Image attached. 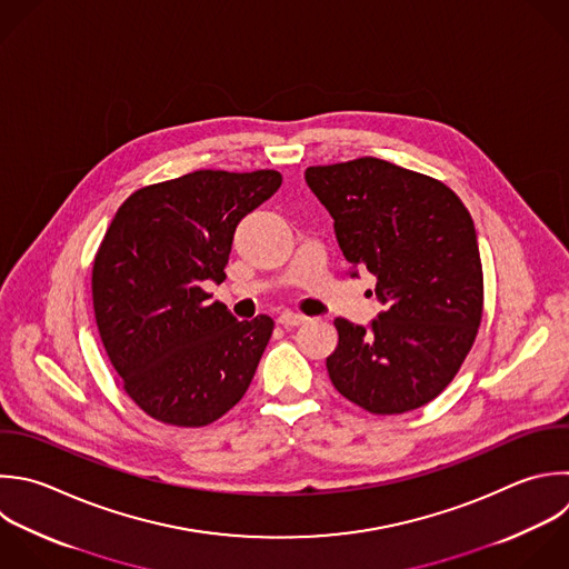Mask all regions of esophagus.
Here are the masks:
<instances>
[{
	"label": "esophagus",
	"instance_id": "34e87169",
	"mask_svg": "<svg viewBox=\"0 0 569 569\" xmlns=\"http://www.w3.org/2000/svg\"><path fill=\"white\" fill-rule=\"evenodd\" d=\"M278 322H280L282 327H298V325L307 322V316L296 313V311H282V313L278 316Z\"/></svg>",
	"mask_w": 569,
	"mask_h": 569
}]
</instances>
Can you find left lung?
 <instances>
[{
    "instance_id": "1",
    "label": "left lung",
    "mask_w": 569,
    "mask_h": 569,
    "mask_svg": "<svg viewBox=\"0 0 569 569\" xmlns=\"http://www.w3.org/2000/svg\"><path fill=\"white\" fill-rule=\"evenodd\" d=\"M305 180L333 218L351 276L373 273L385 305L369 327L333 320V387L380 416L427 405L458 373L482 318L469 211L442 182L378 158L309 167Z\"/></svg>"
}]
</instances>
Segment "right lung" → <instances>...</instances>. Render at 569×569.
<instances>
[{
    "label": "right lung",
    "mask_w": 569,
    "mask_h": 569,
    "mask_svg": "<svg viewBox=\"0 0 569 569\" xmlns=\"http://www.w3.org/2000/svg\"><path fill=\"white\" fill-rule=\"evenodd\" d=\"M282 184L278 171H193L142 187L118 209L93 262V309L124 391L151 418L204 427L249 389L273 320L209 302L238 222Z\"/></svg>",
    "instance_id": "obj_1"
}]
</instances>
